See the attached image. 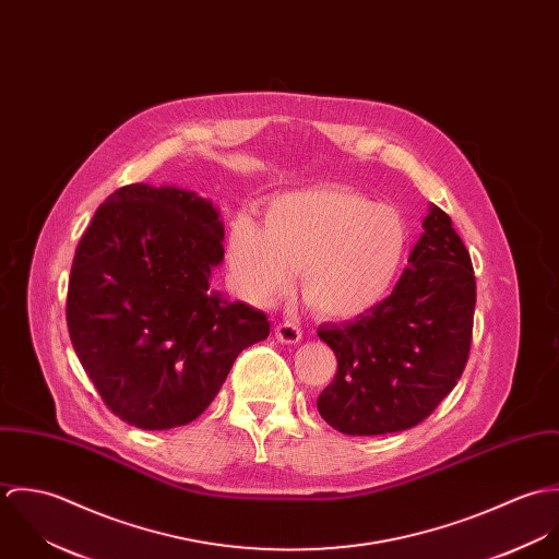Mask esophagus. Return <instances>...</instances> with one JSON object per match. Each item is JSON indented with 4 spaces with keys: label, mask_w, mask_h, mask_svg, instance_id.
Returning a JSON list of instances; mask_svg holds the SVG:
<instances>
[{
    "label": "esophagus",
    "mask_w": 559,
    "mask_h": 559,
    "mask_svg": "<svg viewBox=\"0 0 559 559\" xmlns=\"http://www.w3.org/2000/svg\"><path fill=\"white\" fill-rule=\"evenodd\" d=\"M275 337H277L282 344H297V342H301L304 331H301V326H299L297 322L286 320V322H280V324H277Z\"/></svg>",
    "instance_id": "esophagus-1"
}]
</instances>
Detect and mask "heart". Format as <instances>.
<instances>
[{
	"label": "heart",
	"instance_id": "obj_1",
	"mask_svg": "<svg viewBox=\"0 0 559 559\" xmlns=\"http://www.w3.org/2000/svg\"><path fill=\"white\" fill-rule=\"evenodd\" d=\"M408 249L399 209L346 187H317L275 198L264 226L230 224L228 277L240 299L266 308L301 275L306 304L322 317L348 319L388 297Z\"/></svg>",
	"mask_w": 559,
	"mask_h": 559
}]
</instances>
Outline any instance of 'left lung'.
<instances>
[{"label": "left lung", "mask_w": 559, "mask_h": 559, "mask_svg": "<svg viewBox=\"0 0 559 559\" xmlns=\"http://www.w3.org/2000/svg\"><path fill=\"white\" fill-rule=\"evenodd\" d=\"M424 233L388 299L342 324H320L337 372L317 404L353 437L424 421L459 383L472 348L476 277L452 219L430 204Z\"/></svg>", "instance_id": "8db88e82"}]
</instances>
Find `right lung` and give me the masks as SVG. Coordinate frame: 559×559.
<instances>
[{
	"label": "right lung",
	"instance_id": "1",
	"mask_svg": "<svg viewBox=\"0 0 559 559\" xmlns=\"http://www.w3.org/2000/svg\"><path fill=\"white\" fill-rule=\"evenodd\" d=\"M224 260L219 211L178 187L127 185L83 233L67 322L103 402L142 430L193 421L269 320L211 288Z\"/></svg>",
	"mask_w": 559,
	"mask_h": 559
}]
</instances>
